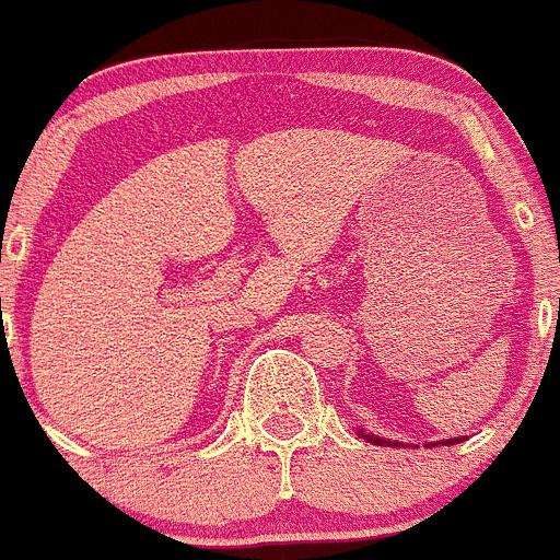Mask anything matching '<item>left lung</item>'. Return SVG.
Wrapping results in <instances>:
<instances>
[{"label": "left lung", "mask_w": 560, "mask_h": 560, "mask_svg": "<svg viewBox=\"0 0 560 560\" xmlns=\"http://www.w3.org/2000/svg\"><path fill=\"white\" fill-rule=\"evenodd\" d=\"M558 312H560V304H558ZM359 436H364V439H368V442H373V445H384V447H406L404 442H395V439L375 436V433H368V431H362V428H359ZM464 439H467V436H453V439H442V442H436V445H458V442H464ZM425 447H433V442H431V445H425Z\"/></svg>", "instance_id": "obj_1"}]
</instances>
